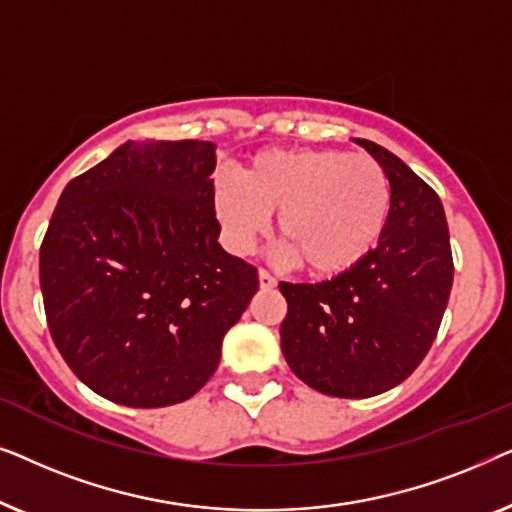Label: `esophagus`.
Listing matches in <instances>:
<instances>
[{
    "instance_id": "obj_1",
    "label": "esophagus",
    "mask_w": 512,
    "mask_h": 512,
    "mask_svg": "<svg viewBox=\"0 0 512 512\" xmlns=\"http://www.w3.org/2000/svg\"><path fill=\"white\" fill-rule=\"evenodd\" d=\"M258 284H261V289L268 291V289H275V286H277V279L272 277L268 270H258Z\"/></svg>"
}]
</instances>
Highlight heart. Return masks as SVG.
<instances>
[{
	"instance_id": "heart-1",
	"label": "heart",
	"mask_w": 512,
	"mask_h": 512,
	"mask_svg": "<svg viewBox=\"0 0 512 512\" xmlns=\"http://www.w3.org/2000/svg\"><path fill=\"white\" fill-rule=\"evenodd\" d=\"M387 172L366 153L263 151L240 179L214 177V214L228 247L249 254L279 214L277 240L317 277L347 275L380 247L389 223Z\"/></svg>"
}]
</instances>
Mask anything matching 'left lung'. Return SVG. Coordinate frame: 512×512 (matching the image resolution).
Listing matches in <instances>:
<instances>
[{"label": "left lung", "instance_id": "obj_1", "mask_svg": "<svg viewBox=\"0 0 512 512\" xmlns=\"http://www.w3.org/2000/svg\"><path fill=\"white\" fill-rule=\"evenodd\" d=\"M391 186L380 247L359 268L319 284H279L289 312L282 352L307 387L368 398L412 375L429 352L452 289V249L443 202L401 158L354 139Z\"/></svg>", "mask_w": 512, "mask_h": 512}]
</instances>
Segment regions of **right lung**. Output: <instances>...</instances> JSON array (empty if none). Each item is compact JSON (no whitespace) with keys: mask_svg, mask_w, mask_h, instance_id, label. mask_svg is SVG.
<instances>
[{"mask_svg":"<svg viewBox=\"0 0 512 512\" xmlns=\"http://www.w3.org/2000/svg\"><path fill=\"white\" fill-rule=\"evenodd\" d=\"M216 146L125 142L69 181L39 251L48 328L79 380L128 408L205 387L258 272L219 244Z\"/></svg>","mask_w":512,"mask_h":512,"instance_id":"1","label":"right lung"}]
</instances>
